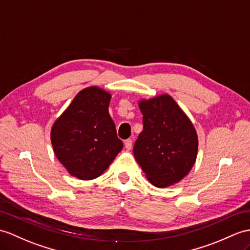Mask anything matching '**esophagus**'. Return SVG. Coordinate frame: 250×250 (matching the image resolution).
<instances>
[{
  "instance_id": "esophagus-1",
  "label": "esophagus",
  "mask_w": 250,
  "mask_h": 250,
  "mask_svg": "<svg viewBox=\"0 0 250 250\" xmlns=\"http://www.w3.org/2000/svg\"><path fill=\"white\" fill-rule=\"evenodd\" d=\"M124 144H125V148L127 150H130L131 147H132V140L131 139H127L126 141L124 142Z\"/></svg>"
}]
</instances>
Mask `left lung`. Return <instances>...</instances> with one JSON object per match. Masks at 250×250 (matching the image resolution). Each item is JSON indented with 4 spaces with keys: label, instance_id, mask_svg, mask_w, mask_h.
Returning <instances> with one entry per match:
<instances>
[{
    "label": "left lung",
    "instance_id": "left-lung-1",
    "mask_svg": "<svg viewBox=\"0 0 250 250\" xmlns=\"http://www.w3.org/2000/svg\"><path fill=\"white\" fill-rule=\"evenodd\" d=\"M143 130L133 146L138 164L157 188L177 184L196 161L198 137L195 127L173 97L163 93L138 101Z\"/></svg>",
    "mask_w": 250,
    "mask_h": 250
}]
</instances>
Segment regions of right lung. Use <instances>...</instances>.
I'll list each match as a JSON object with an SVG mask.
<instances>
[{
  "label": "right lung",
  "instance_id": "add662e5",
  "mask_svg": "<svg viewBox=\"0 0 250 250\" xmlns=\"http://www.w3.org/2000/svg\"><path fill=\"white\" fill-rule=\"evenodd\" d=\"M110 101L108 91L87 87L54 122L51 142L55 156L73 177H100L123 148L108 111Z\"/></svg>",
  "mask_w": 250,
  "mask_h": 250
}]
</instances>
